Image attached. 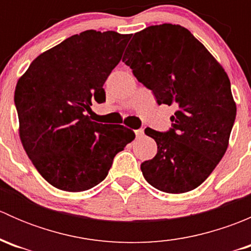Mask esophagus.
I'll list each match as a JSON object with an SVG mask.
<instances>
[{
    "label": "esophagus",
    "instance_id": "esophagus-1",
    "mask_svg": "<svg viewBox=\"0 0 251 251\" xmlns=\"http://www.w3.org/2000/svg\"><path fill=\"white\" fill-rule=\"evenodd\" d=\"M135 133H136V137H137V138H142V137H143V135H144L143 128H140V130H136Z\"/></svg>",
    "mask_w": 251,
    "mask_h": 251
}]
</instances>
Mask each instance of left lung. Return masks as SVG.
Masks as SVG:
<instances>
[{
  "label": "left lung",
  "instance_id": "left-lung-1",
  "mask_svg": "<svg viewBox=\"0 0 251 251\" xmlns=\"http://www.w3.org/2000/svg\"><path fill=\"white\" fill-rule=\"evenodd\" d=\"M123 62L153 91L159 104L176 108L170 131L147 127L158 153L141 164L154 188L179 194L193 191L225 155L237 105L224 67L181 25H151L133 35Z\"/></svg>",
  "mask_w": 251,
  "mask_h": 251
}]
</instances>
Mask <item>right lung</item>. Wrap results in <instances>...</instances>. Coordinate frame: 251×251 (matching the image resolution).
Here are the masks:
<instances>
[{"mask_svg":"<svg viewBox=\"0 0 251 251\" xmlns=\"http://www.w3.org/2000/svg\"><path fill=\"white\" fill-rule=\"evenodd\" d=\"M131 35L86 30L32 60L14 92L19 137L31 163L53 187L83 192L109 173L114 156L135 140L124 125L91 120L93 100L119 64Z\"/></svg>","mask_w":251,"mask_h":251,"instance_id":"obj_1","label":"right lung"}]
</instances>
